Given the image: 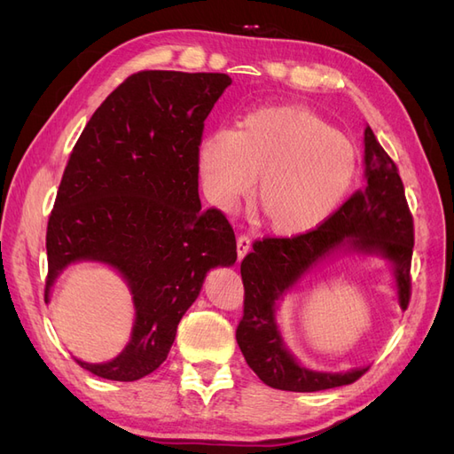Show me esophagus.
Masks as SVG:
<instances>
[{"label":"esophagus","mask_w":454,"mask_h":454,"mask_svg":"<svg viewBox=\"0 0 454 454\" xmlns=\"http://www.w3.org/2000/svg\"><path fill=\"white\" fill-rule=\"evenodd\" d=\"M250 248H252L250 237H248V235H240V237L237 239V254H239V259H242L246 254H248Z\"/></svg>","instance_id":"1"}]
</instances>
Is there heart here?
Wrapping results in <instances>:
<instances>
[{
    "mask_svg": "<svg viewBox=\"0 0 454 454\" xmlns=\"http://www.w3.org/2000/svg\"><path fill=\"white\" fill-rule=\"evenodd\" d=\"M200 184L231 208L254 185V204L270 231L299 235L324 223L358 172L354 145L307 107L267 106L237 129L204 132L195 149Z\"/></svg>",
    "mask_w": 454,
    "mask_h": 454,
    "instance_id": "b5f03b06",
    "label": "heart"
}]
</instances>
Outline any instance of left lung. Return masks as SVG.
<instances>
[{"mask_svg": "<svg viewBox=\"0 0 454 454\" xmlns=\"http://www.w3.org/2000/svg\"><path fill=\"white\" fill-rule=\"evenodd\" d=\"M365 144V187L329 215L325 222L292 239H263L242 259L244 314L237 342L254 373L267 387L287 392H318L358 380L369 367L347 373H320L301 365L286 350L277 325L278 299L305 274L340 248L380 255L394 265L397 303L407 309L411 299L413 215L397 167L369 127Z\"/></svg>", "mask_w": 454, "mask_h": 454, "instance_id": "left-lung-1", "label": "left lung"}]
</instances>
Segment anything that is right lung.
I'll return each instance as SVG.
<instances>
[{
    "label": "right lung",
    "instance_id": "right-lung-1",
    "mask_svg": "<svg viewBox=\"0 0 454 454\" xmlns=\"http://www.w3.org/2000/svg\"><path fill=\"white\" fill-rule=\"evenodd\" d=\"M231 85L225 74L147 70L96 109L66 164L47 225L45 301L59 274L98 261L127 280L132 337L106 364L77 360L107 380H138L167 360L206 272L237 261L222 210H202L195 149Z\"/></svg>",
    "mask_w": 454,
    "mask_h": 454
}]
</instances>
